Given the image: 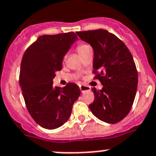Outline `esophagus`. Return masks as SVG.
Segmentation results:
<instances>
[{
  "mask_svg": "<svg viewBox=\"0 0 156 156\" xmlns=\"http://www.w3.org/2000/svg\"><path fill=\"white\" fill-rule=\"evenodd\" d=\"M79 87L82 93H84V92H86V91H90V89H91V88L86 86H80Z\"/></svg>",
  "mask_w": 156,
  "mask_h": 156,
  "instance_id": "obj_1",
  "label": "esophagus"
}]
</instances>
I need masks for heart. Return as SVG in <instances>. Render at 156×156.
<instances>
[{
	"mask_svg": "<svg viewBox=\"0 0 156 156\" xmlns=\"http://www.w3.org/2000/svg\"><path fill=\"white\" fill-rule=\"evenodd\" d=\"M89 48H91V47L89 45H88L86 44H84V43H81V44H79L77 46V52H78V53L80 55H82V54L85 53Z\"/></svg>",
	"mask_w": 156,
	"mask_h": 156,
	"instance_id": "heart-1",
	"label": "heart"
}]
</instances>
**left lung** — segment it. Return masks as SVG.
<instances>
[{"instance_id": "obj_1", "label": "left lung", "mask_w": 156, "mask_h": 156, "mask_svg": "<svg viewBox=\"0 0 156 156\" xmlns=\"http://www.w3.org/2000/svg\"><path fill=\"white\" fill-rule=\"evenodd\" d=\"M93 47V72L103 89L93 88L94 101L89 109L97 119L114 124L130 112L137 89L138 74L129 50L115 35L106 30L76 32Z\"/></svg>"}]
</instances>
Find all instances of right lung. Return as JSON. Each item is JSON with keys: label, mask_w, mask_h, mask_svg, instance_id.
<instances>
[{"label": "right lung", "mask_w": 156, "mask_h": 156, "mask_svg": "<svg viewBox=\"0 0 156 156\" xmlns=\"http://www.w3.org/2000/svg\"><path fill=\"white\" fill-rule=\"evenodd\" d=\"M78 39L74 32L42 35L26 50L22 59L20 85L26 106L34 120L44 129L63 126L81 94L76 84L56 87L52 81Z\"/></svg>", "instance_id": "1"}]
</instances>
